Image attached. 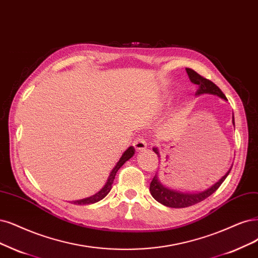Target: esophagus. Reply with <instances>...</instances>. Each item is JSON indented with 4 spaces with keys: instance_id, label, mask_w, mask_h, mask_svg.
Returning a JSON list of instances; mask_svg holds the SVG:
<instances>
[{
    "instance_id": "1",
    "label": "esophagus",
    "mask_w": 258,
    "mask_h": 258,
    "mask_svg": "<svg viewBox=\"0 0 258 258\" xmlns=\"http://www.w3.org/2000/svg\"><path fill=\"white\" fill-rule=\"evenodd\" d=\"M133 146H134L136 151H144L147 149V141L142 136H138L133 142Z\"/></svg>"
}]
</instances>
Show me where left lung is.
<instances>
[{"label":"left lung","instance_id":"left-lung-1","mask_svg":"<svg viewBox=\"0 0 258 258\" xmlns=\"http://www.w3.org/2000/svg\"><path fill=\"white\" fill-rule=\"evenodd\" d=\"M186 72L189 76V80L191 81V83L196 84L199 86V89L197 90V95L203 94V93H209V94H215L218 95L219 98H221L225 101H227L226 97L224 93L220 90V88L218 87L216 84H214L212 81H209L200 74H198L195 70L186 68ZM233 124L235 125V120L233 116ZM153 151L158 155L159 157V152L157 148H153ZM232 169V168H231ZM231 169L227 171L226 174L222 176L220 179L218 180L216 184H214L212 187H209L208 189L204 190L202 192H198V194H186V192H180L177 191V190L174 189H169L165 187L163 184L160 183V180L155 174V176L152 179V182L150 184V192L157 202L160 204H163L168 207H172V208H183V207H188L195 205L199 202L203 201L206 198H208L211 195H213L216 190L221 186V184L224 182V179L228 175V173L231 172Z\"/></svg>","mask_w":258,"mask_h":258}]
</instances>
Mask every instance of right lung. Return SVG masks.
I'll list each match as a JSON object with an SVG mask.
<instances>
[{
	"instance_id": "obj_1",
	"label": "right lung",
	"mask_w": 258,
	"mask_h": 258,
	"mask_svg": "<svg viewBox=\"0 0 258 258\" xmlns=\"http://www.w3.org/2000/svg\"><path fill=\"white\" fill-rule=\"evenodd\" d=\"M135 154V149L133 147H130L124 153L122 154L121 158L119 159V161L117 163V165L114 166V168L112 169V171L110 172V175L107 179L106 184H105V186L100 190L99 192H97L95 195L89 197V198H86V199H82V200H78V201H72L71 203L72 204H75V205H88V204H93L95 202H99L101 201L102 199H104L105 197H106L108 195V192L110 191L111 189V185L113 183V179H114V176H116V173L118 172V170L124 165V163L125 161H127L131 157H133V155Z\"/></svg>"
}]
</instances>
